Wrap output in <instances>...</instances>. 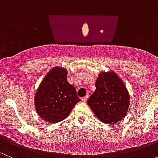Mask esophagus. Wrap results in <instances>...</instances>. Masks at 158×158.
I'll list each match as a JSON object with an SVG mask.
<instances>
[{"mask_svg": "<svg viewBox=\"0 0 158 158\" xmlns=\"http://www.w3.org/2000/svg\"><path fill=\"white\" fill-rule=\"evenodd\" d=\"M88 98H89V95H85V97H83V98H82V102H85L87 101V100H88Z\"/></svg>", "mask_w": 158, "mask_h": 158, "instance_id": "obj_1", "label": "esophagus"}]
</instances>
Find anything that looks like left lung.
Listing matches in <instances>:
<instances>
[{"mask_svg": "<svg viewBox=\"0 0 158 158\" xmlns=\"http://www.w3.org/2000/svg\"><path fill=\"white\" fill-rule=\"evenodd\" d=\"M95 91L89 97L88 105L98 120L114 124L126 115L130 96L126 86L114 72H102L95 82Z\"/></svg>", "mask_w": 158, "mask_h": 158, "instance_id": "1", "label": "left lung"}]
</instances>
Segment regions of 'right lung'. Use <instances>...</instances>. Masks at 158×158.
<instances>
[{"instance_id":"right-lung-1","label":"right lung","mask_w":158,"mask_h":158,"mask_svg":"<svg viewBox=\"0 0 158 158\" xmlns=\"http://www.w3.org/2000/svg\"><path fill=\"white\" fill-rule=\"evenodd\" d=\"M36 113L49 123H57L69 116L80 101L73 85L67 82V70L52 68L40 84L34 97Z\"/></svg>"}]
</instances>
